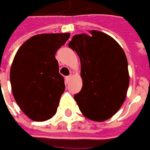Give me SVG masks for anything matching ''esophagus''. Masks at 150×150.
<instances>
[{
	"instance_id": "34e87169",
	"label": "esophagus",
	"mask_w": 150,
	"mask_h": 150,
	"mask_svg": "<svg viewBox=\"0 0 150 150\" xmlns=\"http://www.w3.org/2000/svg\"><path fill=\"white\" fill-rule=\"evenodd\" d=\"M71 78H72L71 75H69V76H67V77H66V80H67V82H69L71 79Z\"/></svg>"
}]
</instances>
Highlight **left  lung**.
<instances>
[{
  "label": "left lung",
  "mask_w": 150,
  "mask_h": 150,
  "mask_svg": "<svg viewBox=\"0 0 150 150\" xmlns=\"http://www.w3.org/2000/svg\"><path fill=\"white\" fill-rule=\"evenodd\" d=\"M68 46L81 63V91L74 96L83 115L104 121L125 100L129 85L128 60L119 43L98 30L75 34Z\"/></svg>",
  "instance_id": "left-lung-1"
}]
</instances>
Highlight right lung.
I'll list each match as a JSON object with an SVG mask.
<instances>
[{"mask_svg":"<svg viewBox=\"0 0 150 150\" xmlns=\"http://www.w3.org/2000/svg\"><path fill=\"white\" fill-rule=\"evenodd\" d=\"M69 33L42 34L25 41L10 69L13 95L21 111L34 121L55 115L65 90L55 53L69 39Z\"/></svg>","mask_w":150,"mask_h":150,"instance_id":"add662e5","label":"right lung"}]
</instances>
